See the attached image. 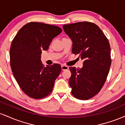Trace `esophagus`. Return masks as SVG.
<instances>
[{"label": "esophagus", "instance_id": "obj_1", "mask_svg": "<svg viewBox=\"0 0 125 125\" xmlns=\"http://www.w3.org/2000/svg\"><path fill=\"white\" fill-rule=\"evenodd\" d=\"M68 69H69V67H68V66H67V65H62V66H61V70H62V71L67 70H68Z\"/></svg>", "mask_w": 125, "mask_h": 125}]
</instances>
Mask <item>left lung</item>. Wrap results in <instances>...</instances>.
<instances>
[{"label": "left lung", "instance_id": "1", "mask_svg": "<svg viewBox=\"0 0 125 125\" xmlns=\"http://www.w3.org/2000/svg\"><path fill=\"white\" fill-rule=\"evenodd\" d=\"M62 28L72 41V53L84 60L81 69L70 67L71 93L78 99L89 100L101 90L108 75L111 64L108 40L93 22H78Z\"/></svg>", "mask_w": 125, "mask_h": 125}]
</instances>
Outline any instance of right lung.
<instances>
[{
    "label": "right lung",
    "mask_w": 125,
    "mask_h": 125,
    "mask_svg": "<svg viewBox=\"0 0 125 125\" xmlns=\"http://www.w3.org/2000/svg\"><path fill=\"white\" fill-rule=\"evenodd\" d=\"M61 32L57 26L31 22L18 31L12 41L10 50L12 72L20 88L31 98L41 99L52 92L61 66L53 64L43 67L41 55Z\"/></svg>",
    "instance_id": "1"
}]
</instances>
